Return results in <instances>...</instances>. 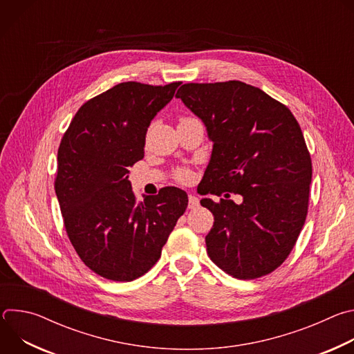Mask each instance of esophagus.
I'll return each mask as SVG.
<instances>
[{"instance_id": "34e87169", "label": "esophagus", "mask_w": 354, "mask_h": 354, "mask_svg": "<svg viewBox=\"0 0 354 354\" xmlns=\"http://www.w3.org/2000/svg\"><path fill=\"white\" fill-rule=\"evenodd\" d=\"M189 209H196L198 207V198L194 194H189V203H187Z\"/></svg>"}]
</instances>
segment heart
Here are the masks:
<instances>
[{
	"instance_id": "heart-1",
	"label": "heart",
	"mask_w": 354,
	"mask_h": 354,
	"mask_svg": "<svg viewBox=\"0 0 354 354\" xmlns=\"http://www.w3.org/2000/svg\"><path fill=\"white\" fill-rule=\"evenodd\" d=\"M176 176H178V179H179V180L186 182V180H189V179H190L192 174H190V171H187V169H180V171H178Z\"/></svg>"
}]
</instances>
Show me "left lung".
I'll return each mask as SVG.
<instances>
[{
	"mask_svg": "<svg viewBox=\"0 0 354 354\" xmlns=\"http://www.w3.org/2000/svg\"><path fill=\"white\" fill-rule=\"evenodd\" d=\"M176 96L213 141L206 193L242 196L241 205L200 200L214 216L206 236L210 259L242 280L272 273L290 255L308 212L313 165L298 122L287 106L241 81L185 84Z\"/></svg>",
	"mask_w": 354,
	"mask_h": 354,
	"instance_id": "1",
	"label": "left lung"
}]
</instances>
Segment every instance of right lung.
I'll use <instances>...</instances> for the list:
<instances>
[{
    "mask_svg": "<svg viewBox=\"0 0 354 354\" xmlns=\"http://www.w3.org/2000/svg\"><path fill=\"white\" fill-rule=\"evenodd\" d=\"M180 82H122L85 102L57 153L56 194L67 235L96 274L131 281L153 268L187 207L182 189L137 201L129 167L144 158L145 134Z\"/></svg>",
    "mask_w": 354,
    "mask_h": 354,
    "instance_id": "right-lung-1",
    "label": "right lung"
}]
</instances>
